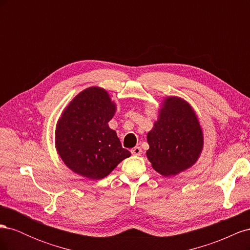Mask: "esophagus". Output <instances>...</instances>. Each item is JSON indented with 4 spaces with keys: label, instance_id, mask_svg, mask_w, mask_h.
Returning a JSON list of instances; mask_svg holds the SVG:
<instances>
[{
    "label": "esophagus",
    "instance_id": "1",
    "mask_svg": "<svg viewBox=\"0 0 250 250\" xmlns=\"http://www.w3.org/2000/svg\"><path fill=\"white\" fill-rule=\"evenodd\" d=\"M131 153L133 155H141L142 154V149L140 147H134L131 149Z\"/></svg>",
    "mask_w": 250,
    "mask_h": 250
}]
</instances>
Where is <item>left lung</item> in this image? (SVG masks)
I'll return each mask as SVG.
<instances>
[{"label":"left lung","instance_id":"obj_1","mask_svg":"<svg viewBox=\"0 0 250 250\" xmlns=\"http://www.w3.org/2000/svg\"><path fill=\"white\" fill-rule=\"evenodd\" d=\"M147 142V158L163 176L177 175L193 167L201 155L204 137L191 104L177 96L165 97Z\"/></svg>","mask_w":250,"mask_h":250}]
</instances>
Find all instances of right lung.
Instances as JSON below:
<instances>
[{
	"label": "right lung",
	"instance_id": "right-lung-1",
	"mask_svg": "<svg viewBox=\"0 0 250 250\" xmlns=\"http://www.w3.org/2000/svg\"><path fill=\"white\" fill-rule=\"evenodd\" d=\"M116 111V102L100 86L81 90L66 105L56 123L55 147L71 171L98 180L131 155L108 126Z\"/></svg>",
	"mask_w": 250,
	"mask_h": 250
}]
</instances>
